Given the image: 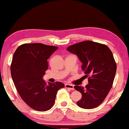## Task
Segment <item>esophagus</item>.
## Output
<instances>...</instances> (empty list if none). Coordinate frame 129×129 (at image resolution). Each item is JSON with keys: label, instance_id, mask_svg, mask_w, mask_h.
I'll use <instances>...</instances> for the list:
<instances>
[{"label": "esophagus", "instance_id": "esophagus-1", "mask_svg": "<svg viewBox=\"0 0 129 129\" xmlns=\"http://www.w3.org/2000/svg\"><path fill=\"white\" fill-rule=\"evenodd\" d=\"M64 86H65V88H68V89H72V90L74 89V86H73V85H71V84H68V83H66V84H65Z\"/></svg>", "mask_w": 129, "mask_h": 129}]
</instances>
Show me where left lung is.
Segmentation results:
<instances>
[{"instance_id": "1", "label": "left lung", "mask_w": 129, "mask_h": 129, "mask_svg": "<svg viewBox=\"0 0 129 129\" xmlns=\"http://www.w3.org/2000/svg\"><path fill=\"white\" fill-rule=\"evenodd\" d=\"M67 50L78 57L85 76H89L85 88L74 86L82 94L77 105L85 109L96 107L107 96L114 79L117 66L113 53L106 45L91 41L72 45Z\"/></svg>"}]
</instances>
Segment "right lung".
<instances>
[{"mask_svg":"<svg viewBox=\"0 0 129 129\" xmlns=\"http://www.w3.org/2000/svg\"><path fill=\"white\" fill-rule=\"evenodd\" d=\"M57 48L41 43L24 44L13 54L11 66L13 83L23 101L37 111L50 110L57 91L64 86L60 82L47 84L43 79L48 69L47 59Z\"/></svg>","mask_w":129,"mask_h":129,"instance_id":"right-lung-1","label":"right lung"}]
</instances>
